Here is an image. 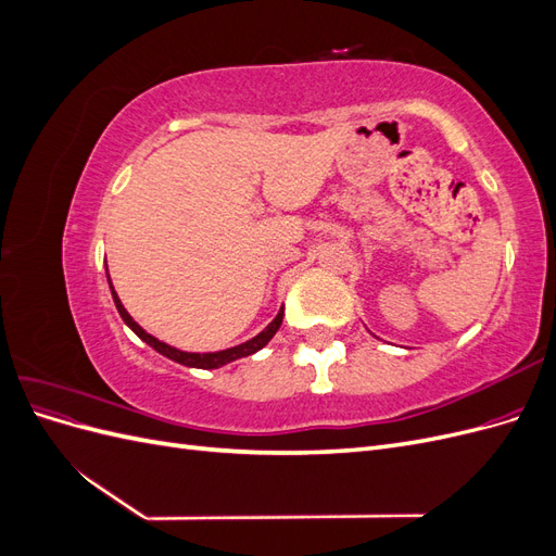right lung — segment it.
I'll use <instances>...</instances> for the list:
<instances>
[{
	"label": "right lung",
	"mask_w": 556,
	"mask_h": 556,
	"mask_svg": "<svg viewBox=\"0 0 556 556\" xmlns=\"http://www.w3.org/2000/svg\"><path fill=\"white\" fill-rule=\"evenodd\" d=\"M106 278H109V271H106ZM109 288H111V294H113L117 313H121V317L125 319V325H127L134 333H137L143 343H148L150 348H155V350L160 352V355L169 357V359H174V362H178V364H182V366H192V368H220V366H225V364H229V362H233V359L255 355L257 350H262L268 341L274 339L276 331H278L280 325H282V313H285V308H280L278 315L274 317L271 325H268L264 331H260V333L255 336V339H250V341H245V343H241V345H233V348H227V350H217V352H185V350H178V348H172V345H166V343L157 341L155 336H150L143 327H139L137 323H134V317L125 311L123 301L117 299V294H115V290H113L111 278H109Z\"/></svg>",
	"instance_id": "obj_1"
}]
</instances>
